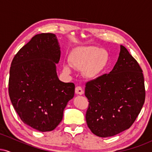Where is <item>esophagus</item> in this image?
<instances>
[{
  "label": "esophagus",
  "instance_id": "34e87169",
  "mask_svg": "<svg viewBox=\"0 0 152 152\" xmlns=\"http://www.w3.org/2000/svg\"><path fill=\"white\" fill-rule=\"evenodd\" d=\"M75 92H76V94H79V95H82V94L84 93L83 88H82L81 86H77L76 87V88H75Z\"/></svg>",
  "mask_w": 152,
  "mask_h": 152
}]
</instances>
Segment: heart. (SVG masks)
Here are the masks:
<instances>
[{"label": "heart", "instance_id": "b5f03b06", "mask_svg": "<svg viewBox=\"0 0 152 152\" xmlns=\"http://www.w3.org/2000/svg\"><path fill=\"white\" fill-rule=\"evenodd\" d=\"M109 53L95 46L81 47L75 51L71 59V66L78 70H83L86 78H94L105 69L109 62ZM64 71L70 72V68L66 65Z\"/></svg>", "mask_w": 152, "mask_h": 152}]
</instances>
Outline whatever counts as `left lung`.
I'll use <instances>...</instances> for the list:
<instances>
[{
	"mask_svg": "<svg viewBox=\"0 0 152 152\" xmlns=\"http://www.w3.org/2000/svg\"><path fill=\"white\" fill-rule=\"evenodd\" d=\"M142 69L124 46L109 74L86 82L89 102L86 114L88 127L95 135L109 137L132 126L145 101Z\"/></svg>",
	"mask_w": 152,
	"mask_h": 152,
	"instance_id": "8db88e82",
	"label": "left lung"
}]
</instances>
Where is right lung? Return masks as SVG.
<instances>
[{"label":"right lung","instance_id":"add662e5","mask_svg":"<svg viewBox=\"0 0 152 152\" xmlns=\"http://www.w3.org/2000/svg\"><path fill=\"white\" fill-rule=\"evenodd\" d=\"M61 50L55 34H38L15 54L10 68L8 93L21 121L39 132H50L62 121L74 96V83L58 79Z\"/></svg>","mask_w":152,"mask_h":152}]
</instances>
